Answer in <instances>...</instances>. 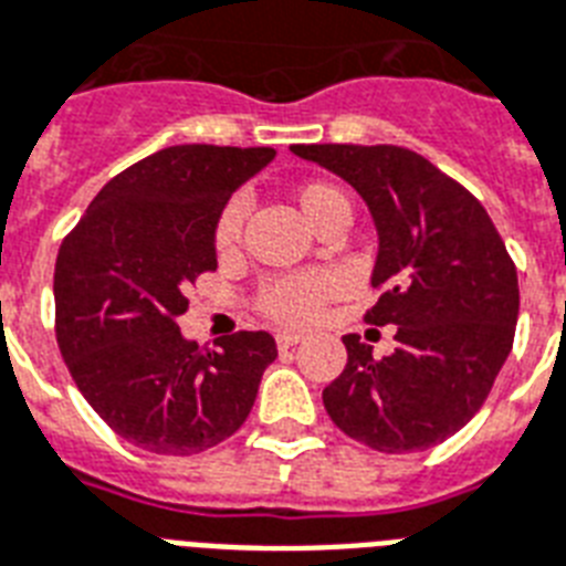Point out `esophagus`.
<instances>
[{
    "label": "esophagus",
    "mask_w": 566,
    "mask_h": 566,
    "mask_svg": "<svg viewBox=\"0 0 566 566\" xmlns=\"http://www.w3.org/2000/svg\"><path fill=\"white\" fill-rule=\"evenodd\" d=\"M298 343H302V337H298V334H275V346L282 348V352L298 346Z\"/></svg>",
    "instance_id": "34e87169"
}]
</instances>
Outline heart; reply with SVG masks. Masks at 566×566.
Here are the masks:
<instances>
[{
  "label": "heart",
  "mask_w": 566,
  "mask_h": 566,
  "mask_svg": "<svg viewBox=\"0 0 566 566\" xmlns=\"http://www.w3.org/2000/svg\"><path fill=\"white\" fill-rule=\"evenodd\" d=\"M293 203L302 211V218L323 232L328 227H348L352 220V203L337 186L323 182V179H311L302 186L293 188ZM243 227V203L232 200L223 206L214 223V250L229 252L241 238ZM337 284L325 273H296L273 279L259 291V311L268 316L270 323L284 325V328H305L323 314L325 302L334 296Z\"/></svg>",
  "instance_id": "heart-1"
}]
</instances>
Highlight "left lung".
<instances>
[{
	"label": "left lung",
	"mask_w": 566,
	"mask_h": 566,
	"mask_svg": "<svg viewBox=\"0 0 566 566\" xmlns=\"http://www.w3.org/2000/svg\"><path fill=\"white\" fill-rule=\"evenodd\" d=\"M352 182L380 250L366 323L395 325L389 357L346 334L348 363L323 389L331 421L380 453L442 444L476 416L514 343L521 307L506 243L465 186L398 145H293Z\"/></svg>",
	"instance_id": "8db88e82"
}]
</instances>
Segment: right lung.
<instances>
[{
	"label": "right lung",
	"instance_id": "add662e5",
	"mask_svg": "<svg viewBox=\"0 0 566 566\" xmlns=\"http://www.w3.org/2000/svg\"><path fill=\"white\" fill-rule=\"evenodd\" d=\"M273 148L174 145L109 179L54 264V334L69 375L122 439L195 457L247 421L275 360L268 331H238L214 352L188 343V284L218 270L214 223Z\"/></svg>",
	"mask_w": 566,
	"mask_h": 566
}]
</instances>
